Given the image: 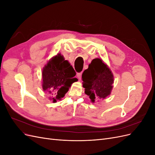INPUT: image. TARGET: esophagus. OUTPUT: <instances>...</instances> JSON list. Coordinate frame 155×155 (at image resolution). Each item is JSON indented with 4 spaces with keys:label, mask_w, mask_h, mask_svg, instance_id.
Listing matches in <instances>:
<instances>
[{
    "label": "esophagus",
    "mask_w": 155,
    "mask_h": 155,
    "mask_svg": "<svg viewBox=\"0 0 155 155\" xmlns=\"http://www.w3.org/2000/svg\"><path fill=\"white\" fill-rule=\"evenodd\" d=\"M81 74H82V72L78 73V74H77V77H78L79 80H80L81 78Z\"/></svg>",
    "instance_id": "esophagus-1"
}]
</instances>
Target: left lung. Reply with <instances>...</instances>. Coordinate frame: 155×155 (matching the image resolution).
Segmentation results:
<instances>
[{"label": "left lung", "instance_id": "left-lung-1", "mask_svg": "<svg viewBox=\"0 0 155 155\" xmlns=\"http://www.w3.org/2000/svg\"><path fill=\"white\" fill-rule=\"evenodd\" d=\"M82 80L85 93L92 102H94L96 99H104L110 95L114 78L107 65L101 59L96 58L83 72Z\"/></svg>", "mask_w": 155, "mask_h": 155}]
</instances>
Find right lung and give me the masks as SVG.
Segmentation results:
<instances>
[{
	"label": "right lung",
	"instance_id": "add662e5",
	"mask_svg": "<svg viewBox=\"0 0 155 155\" xmlns=\"http://www.w3.org/2000/svg\"><path fill=\"white\" fill-rule=\"evenodd\" d=\"M76 72L68 61L60 54L51 59L43 68V88L50 96V100L56 102L64 97L72 84L78 81Z\"/></svg>",
	"mask_w": 155,
	"mask_h": 155
}]
</instances>
